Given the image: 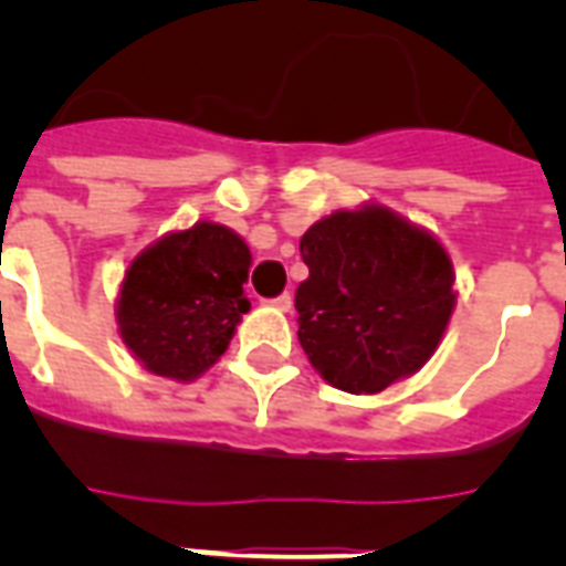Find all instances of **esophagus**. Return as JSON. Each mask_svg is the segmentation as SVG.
Here are the masks:
<instances>
[{"instance_id": "obj_1", "label": "esophagus", "mask_w": 566, "mask_h": 566, "mask_svg": "<svg viewBox=\"0 0 566 566\" xmlns=\"http://www.w3.org/2000/svg\"><path fill=\"white\" fill-rule=\"evenodd\" d=\"M273 305H275V308H282V311H291L293 308V293L291 291L279 293V296L273 300Z\"/></svg>"}]
</instances>
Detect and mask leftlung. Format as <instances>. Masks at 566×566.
Here are the masks:
<instances>
[{"instance_id":"obj_1","label":"left lung","mask_w":566,"mask_h":566,"mask_svg":"<svg viewBox=\"0 0 566 566\" xmlns=\"http://www.w3.org/2000/svg\"><path fill=\"white\" fill-rule=\"evenodd\" d=\"M300 252V344L328 385L378 394L429 361L455 305L438 240L370 205L314 222Z\"/></svg>"}]
</instances>
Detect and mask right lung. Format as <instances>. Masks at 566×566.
I'll return each instance as SVG.
<instances>
[{
	"label": "right lung",
	"mask_w": 566,
	"mask_h": 566,
	"mask_svg": "<svg viewBox=\"0 0 566 566\" xmlns=\"http://www.w3.org/2000/svg\"><path fill=\"white\" fill-rule=\"evenodd\" d=\"M249 247L226 226L196 222L132 261L119 291V335L155 376L190 381L229 346L249 311Z\"/></svg>",
	"instance_id": "right-lung-1"
}]
</instances>
